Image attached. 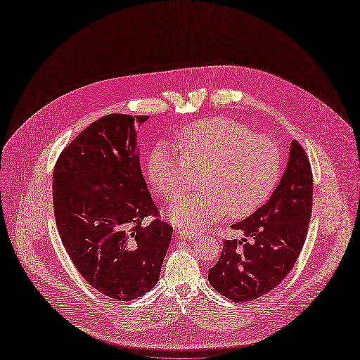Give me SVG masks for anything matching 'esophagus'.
I'll return each instance as SVG.
<instances>
[{"label": "esophagus", "instance_id": "34e87169", "mask_svg": "<svg viewBox=\"0 0 360 360\" xmlns=\"http://www.w3.org/2000/svg\"><path fill=\"white\" fill-rule=\"evenodd\" d=\"M176 235H177V237L186 240V241H193V240H200V238H201L200 233H196V232H186V231H181V229H179V231L176 232Z\"/></svg>", "mask_w": 360, "mask_h": 360}]
</instances>
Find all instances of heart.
Instances as JSON below:
<instances>
[{
  "label": "heart",
  "instance_id": "1",
  "mask_svg": "<svg viewBox=\"0 0 360 360\" xmlns=\"http://www.w3.org/2000/svg\"><path fill=\"white\" fill-rule=\"evenodd\" d=\"M179 148L158 144L148 158V179L164 200H176L188 186L189 169H201L204 191L168 207V219L200 232L225 217H245L266 202L281 176L283 158L274 140L225 117L204 119L186 128Z\"/></svg>",
  "mask_w": 360,
  "mask_h": 360
}]
</instances>
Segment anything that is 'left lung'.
Here are the masks:
<instances>
[{"mask_svg": "<svg viewBox=\"0 0 360 360\" xmlns=\"http://www.w3.org/2000/svg\"><path fill=\"white\" fill-rule=\"evenodd\" d=\"M313 205V174L298 141L269 200L235 223L244 238L223 241L217 264L208 269L212 286L233 302L260 298L286 277L305 243Z\"/></svg>", "mask_w": 360, "mask_h": 360, "instance_id": "8db88e82", "label": "left lung"}]
</instances>
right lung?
<instances>
[{"instance_id":"right-lung-1","label":"right lung","mask_w":360,"mask_h":360,"mask_svg":"<svg viewBox=\"0 0 360 360\" xmlns=\"http://www.w3.org/2000/svg\"><path fill=\"white\" fill-rule=\"evenodd\" d=\"M148 116L108 115L60 153L53 171L55 220L62 244L98 292L131 301L152 290L172 228L158 216L140 165L135 125Z\"/></svg>"}]
</instances>
